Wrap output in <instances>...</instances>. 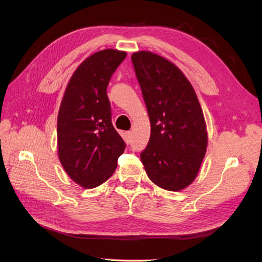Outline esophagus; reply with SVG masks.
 Instances as JSON below:
<instances>
[{"label": "esophagus", "instance_id": "obj_1", "mask_svg": "<svg viewBox=\"0 0 262 262\" xmlns=\"http://www.w3.org/2000/svg\"><path fill=\"white\" fill-rule=\"evenodd\" d=\"M126 135H127V137H128L129 139L133 138V133H132V132H127V133H126Z\"/></svg>", "mask_w": 262, "mask_h": 262}]
</instances>
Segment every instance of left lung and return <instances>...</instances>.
<instances>
[{
	"label": "left lung",
	"instance_id": "left-lung-1",
	"mask_svg": "<svg viewBox=\"0 0 262 262\" xmlns=\"http://www.w3.org/2000/svg\"><path fill=\"white\" fill-rule=\"evenodd\" d=\"M151 123L140 159L148 177L168 190L195 179L207 147L204 115L192 85L178 68L150 52L132 55Z\"/></svg>",
	"mask_w": 262,
	"mask_h": 262
}]
</instances>
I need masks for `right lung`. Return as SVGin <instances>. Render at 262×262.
Returning a JSON list of instances; mask_svg holds the SVG:
<instances>
[{
  "instance_id": "obj_1",
  "label": "right lung",
  "mask_w": 262,
  "mask_h": 262,
  "mask_svg": "<svg viewBox=\"0 0 262 262\" xmlns=\"http://www.w3.org/2000/svg\"><path fill=\"white\" fill-rule=\"evenodd\" d=\"M126 53L103 50L77 68L68 83L57 122L58 156L68 175L86 189L100 186L118 166L126 143L112 124L106 95Z\"/></svg>"
}]
</instances>
